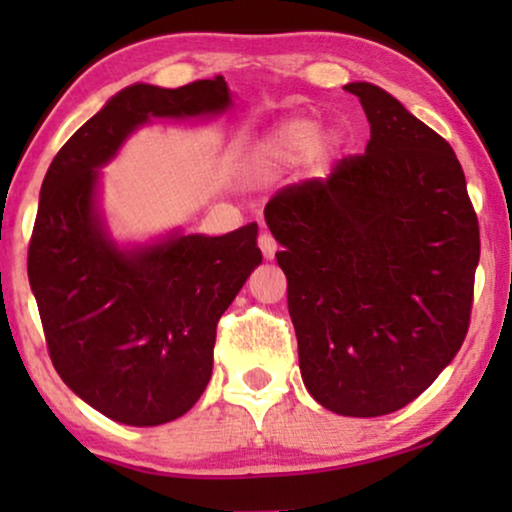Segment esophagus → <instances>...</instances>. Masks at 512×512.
<instances>
[{"mask_svg":"<svg viewBox=\"0 0 512 512\" xmlns=\"http://www.w3.org/2000/svg\"><path fill=\"white\" fill-rule=\"evenodd\" d=\"M257 243H260L262 255L267 257V260H274V255H276V250H279V245H276V240L272 238V233L262 231L260 238H257Z\"/></svg>","mask_w":512,"mask_h":512,"instance_id":"34e87169","label":"esophagus"}]
</instances>
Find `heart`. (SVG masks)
<instances>
[{
    "label": "heart",
    "mask_w": 512,
    "mask_h": 512,
    "mask_svg": "<svg viewBox=\"0 0 512 512\" xmlns=\"http://www.w3.org/2000/svg\"><path fill=\"white\" fill-rule=\"evenodd\" d=\"M322 137L320 122L310 117H291L276 125L260 142L255 156V168L269 170L279 166H293L317 149Z\"/></svg>",
    "instance_id": "heart-1"
}]
</instances>
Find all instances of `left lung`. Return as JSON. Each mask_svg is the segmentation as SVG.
Segmentation results:
<instances>
[{"label": "left lung", "instance_id": "obj_1", "mask_svg": "<svg viewBox=\"0 0 512 512\" xmlns=\"http://www.w3.org/2000/svg\"><path fill=\"white\" fill-rule=\"evenodd\" d=\"M346 91L370 122L366 154L264 207L281 245L308 392L342 416L402 409L467 337L479 221L455 151L383 88Z\"/></svg>", "mask_w": 512, "mask_h": 512}]
</instances>
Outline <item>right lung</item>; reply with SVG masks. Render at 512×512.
Wrapping results in <instances>:
<instances>
[{
  "mask_svg": "<svg viewBox=\"0 0 512 512\" xmlns=\"http://www.w3.org/2000/svg\"><path fill=\"white\" fill-rule=\"evenodd\" d=\"M223 76L127 86L52 158L40 187L28 281L52 366L108 419L161 426L195 407L214 368L219 317L262 262L257 223L120 250L96 209L98 168L149 117L223 113Z\"/></svg>",
  "mask_w": 512,
  "mask_h": 512,
  "instance_id": "obj_1",
  "label": "right lung"
}]
</instances>
